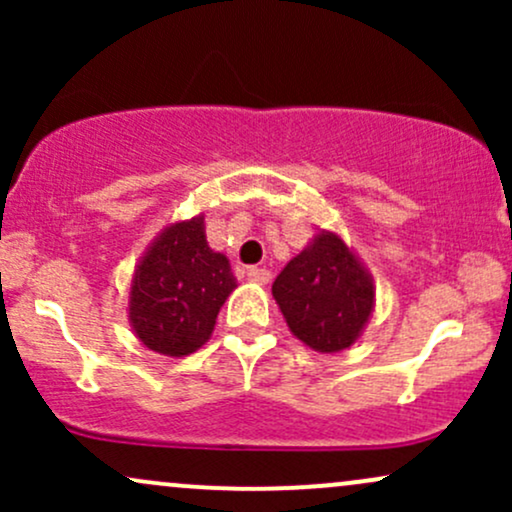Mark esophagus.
Returning <instances> with one entry per match:
<instances>
[{
	"label": "esophagus",
	"mask_w": 512,
	"mask_h": 512,
	"mask_svg": "<svg viewBox=\"0 0 512 512\" xmlns=\"http://www.w3.org/2000/svg\"><path fill=\"white\" fill-rule=\"evenodd\" d=\"M248 279L257 281V284H267V281L272 279V272L264 267H248Z\"/></svg>",
	"instance_id": "1"
}]
</instances>
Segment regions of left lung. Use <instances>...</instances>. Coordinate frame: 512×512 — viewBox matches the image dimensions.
Here are the masks:
<instances>
[{
    "label": "left lung",
    "instance_id": "1",
    "mask_svg": "<svg viewBox=\"0 0 512 512\" xmlns=\"http://www.w3.org/2000/svg\"><path fill=\"white\" fill-rule=\"evenodd\" d=\"M272 293L291 332L325 354L354 344L373 310L368 274L334 233H320L293 257L276 276Z\"/></svg>",
    "mask_w": 512,
    "mask_h": 512
}]
</instances>
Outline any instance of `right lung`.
Masks as SVG:
<instances>
[{
  "instance_id": "obj_1",
  "label": "right lung",
  "mask_w": 512,
  "mask_h": 512,
  "mask_svg": "<svg viewBox=\"0 0 512 512\" xmlns=\"http://www.w3.org/2000/svg\"><path fill=\"white\" fill-rule=\"evenodd\" d=\"M236 276L204 236L202 216L166 228L146 252L129 293V320L151 351L187 356L214 332Z\"/></svg>"
}]
</instances>
